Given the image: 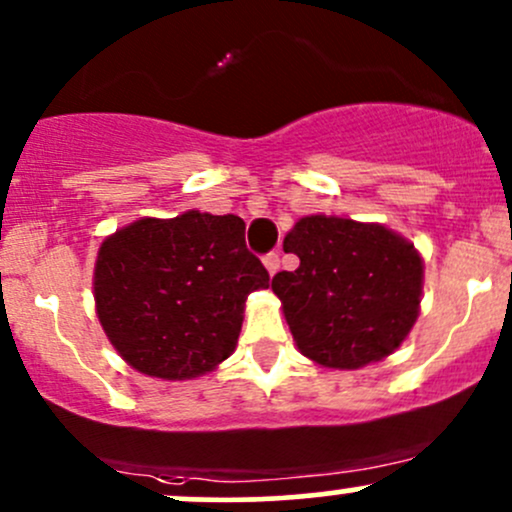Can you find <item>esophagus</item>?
Returning a JSON list of instances; mask_svg holds the SVG:
<instances>
[{
    "mask_svg": "<svg viewBox=\"0 0 512 512\" xmlns=\"http://www.w3.org/2000/svg\"><path fill=\"white\" fill-rule=\"evenodd\" d=\"M265 267H267L269 274H277V269H279V255H277V252H267Z\"/></svg>",
    "mask_w": 512,
    "mask_h": 512,
    "instance_id": "1",
    "label": "esophagus"
}]
</instances>
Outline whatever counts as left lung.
I'll return each instance as SVG.
<instances>
[{
  "mask_svg": "<svg viewBox=\"0 0 512 512\" xmlns=\"http://www.w3.org/2000/svg\"><path fill=\"white\" fill-rule=\"evenodd\" d=\"M284 250L301 262L274 274L272 289L303 355L357 369L406 340L418 318L423 260L401 235L350 218L306 216Z\"/></svg>",
  "mask_w": 512,
  "mask_h": 512,
  "instance_id": "1",
  "label": "left lung"
}]
</instances>
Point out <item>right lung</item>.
Wrapping results in <instances>:
<instances>
[{
  "mask_svg": "<svg viewBox=\"0 0 512 512\" xmlns=\"http://www.w3.org/2000/svg\"><path fill=\"white\" fill-rule=\"evenodd\" d=\"M267 286L269 272L233 213L143 218L104 240L94 269L111 345L157 379H192L228 359L247 294Z\"/></svg>",
  "mask_w": 512,
  "mask_h": 512,
  "instance_id": "obj_1",
  "label": "right lung"
}]
</instances>
